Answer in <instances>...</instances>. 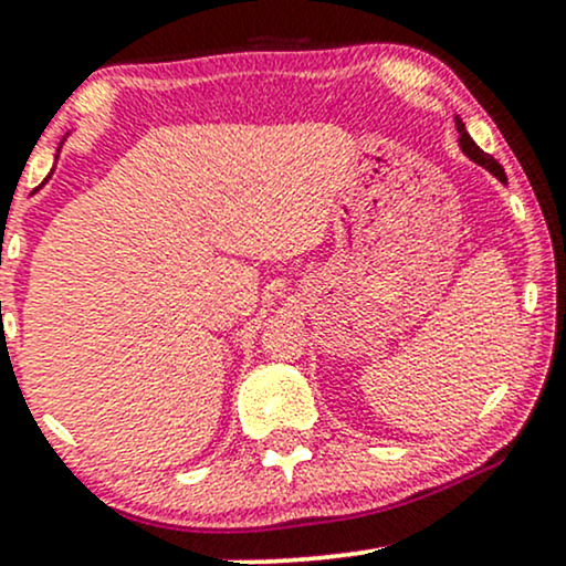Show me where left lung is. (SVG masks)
Returning a JSON list of instances; mask_svg holds the SVG:
<instances>
[{"label": "left lung", "mask_w": 566, "mask_h": 566, "mask_svg": "<svg viewBox=\"0 0 566 566\" xmlns=\"http://www.w3.org/2000/svg\"><path fill=\"white\" fill-rule=\"evenodd\" d=\"M454 125H458V133H460L458 143H460V148H463V154H465V157L476 161V165H482L484 170H490V172L495 175V178L500 180V184H505V172H503V167H500L497 161L490 157V154H484L482 148H479L476 143H473V138H471V135H469V129H465L463 119H460V116H454Z\"/></svg>", "instance_id": "left-lung-1"}]
</instances>
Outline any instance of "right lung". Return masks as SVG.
<instances>
[{
    "mask_svg": "<svg viewBox=\"0 0 566 566\" xmlns=\"http://www.w3.org/2000/svg\"><path fill=\"white\" fill-rule=\"evenodd\" d=\"M48 178H50V175H48Z\"/></svg>",
    "mask_w": 566,
    "mask_h": 566,
    "instance_id": "1",
    "label": "right lung"
}]
</instances>
